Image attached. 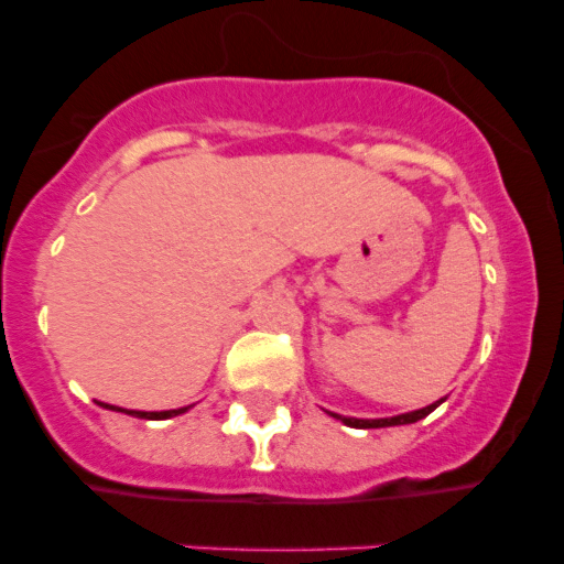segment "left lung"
<instances>
[{
	"instance_id": "1",
	"label": "left lung",
	"mask_w": 564,
	"mask_h": 564,
	"mask_svg": "<svg viewBox=\"0 0 564 564\" xmlns=\"http://www.w3.org/2000/svg\"><path fill=\"white\" fill-rule=\"evenodd\" d=\"M443 401V398H441ZM441 401L437 403H430V406H423V410H415V412H406V415H395V417H376V421H364V417H341L336 415V412H330L333 417H338V421H344L347 426H356V430H381V426H403V423H415L421 421V417L430 415L432 410H437L441 406Z\"/></svg>"
}]
</instances>
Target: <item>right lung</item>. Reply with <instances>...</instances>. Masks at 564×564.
Wrapping results in <instances>:
<instances>
[{"label":"right lung","instance_id":"add662e5","mask_svg":"<svg viewBox=\"0 0 564 564\" xmlns=\"http://www.w3.org/2000/svg\"><path fill=\"white\" fill-rule=\"evenodd\" d=\"M107 410H118L123 412L121 406H107ZM188 406H183V410H163V412H138V410H127V415H134V417H147V421H166V417H174V415H183Z\"/></svg>","mask_w":564,"mask_h":564}]
</instances>
